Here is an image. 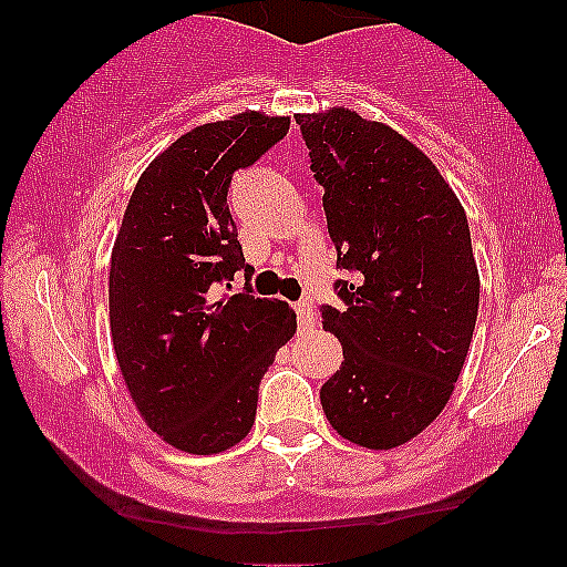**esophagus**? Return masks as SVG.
<instances>
[{"label":"esophagus","instance_id":"obj_1","mask_svg":"<svg viewBox=\"0 0 567 567\" xmlns=\"http://www.w3.org/2000/svg\"><path fill=\"white\" fill-rule=\"evenodd\" d=\"M296 317H298V330H311L315 328L317 322V315H315V306H311L309 301H298L296 306Z\"/></svg>","mask_w":567,"mask_h":567}]
</instances>
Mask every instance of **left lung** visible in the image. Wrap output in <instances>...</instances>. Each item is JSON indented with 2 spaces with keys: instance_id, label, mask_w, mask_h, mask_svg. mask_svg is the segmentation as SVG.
I'll return each instance as SVG.
<instances>
[{
  "instance_id": "obj_1",
  "label": "left lung",
  "mask_w": 567,
  "mask_h": 567,
  "mask_svg": "<svg viewBox=\"0 0 567 567\" xmlns=\"http://www.w3.org/2000/svg\"><path fill=\"white\" fill-rule=\"evenodd\" d=\"M322 207L343 309L322 328L343 362L320 389L330 426L354 445L389 451L413 440L451 400L480 306L470 224L434 162L351 109L296 114Z\"/></svg>"
}]
</instances>
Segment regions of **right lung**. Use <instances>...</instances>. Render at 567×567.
<instances>
[{
	"label": "right lung",
	"instance_id": "obj_1",
	"mask_svg": "<svg viewBox=\"0 0 567 567\" xmlns=\"http://www.w3.org/2000/svg\"><path fill=\"white\" fill-rule=\"evenodd\" d=\"M290 116L243 112L171 143L143 171L112 250L109 320L122 379L146 424L186 453L229 451L247 437L258 383L296 333L285 301H210L245 264L226 194L231 175L261 159Z\"/></svg>",
	"mask_w": 567,
	"mask_h": 567
}]
</instances>
